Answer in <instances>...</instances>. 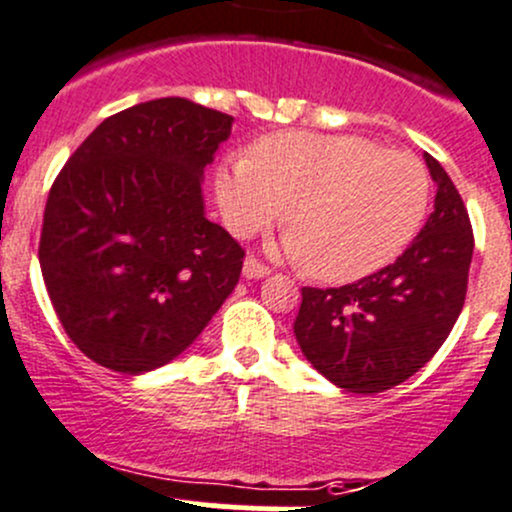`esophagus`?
Returning <instances> with one entry per match:
<instances>
[{"mask_svg":"<svg viewBox=\"0 0 512 512\" xmlns=\"http://www.w3.org/2000/svg\"><path fill=\"white\" fill-rule=\"evenodd\" d=\"M268 273H271V268L263 266V263L258 261V258L249 256V258H246V261H244V278H249V281H256V278L268 276Z\"/></svg>","mask_w":512,"mask_h":512,"instance_id":"esophagus-1","label":"esophagus"}]
</instances>
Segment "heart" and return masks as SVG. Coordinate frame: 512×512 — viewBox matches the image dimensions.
Wrapping results in <instances>:
<instances>
[{
  "label": "heart",
  "instance_id": "heart-1",
  "mask_svg": "<svg viewBox=\"0 0 512 512\" xmlns=\"http://www.w3.org/2000/svg\"><path fill=\"white\" fill-rule=\"evenodd\" d=\"M429 172L409 152L352 135L273 133L214 175L224 224L251 236L283 217V251L310 276L345 283L394 261L429 207Z\"/></svg>",
  "mask_w": 512,
  "mask_h": 512
}]
</instances>
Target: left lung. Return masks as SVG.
<instances>
[{
	"label": "left lung",
	"instance_id": "8db88e82",
	"mask_svg": "<svg viewBox=\"0 0 512 512\" xmlns=\"http://www.w3.org/2000/svg\"><path fill=\"white\" fill-rule=\"evenodd\" d=\"M434 212L409 249L340 288H303L295 340L325 379L355 394L402 384L436 355L466 300L473 231L458 189L424 152Z\"/></svg>",
	"mask_w": 512,
	"mask_h": 512
}]
</instances>
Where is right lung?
I'll return each instance as SVG.
<instances>
[{
    "instance_id": "right-lung-1",
    "label": "right lung",
    "mask_w": 512,
    "mask_h": 512,
    "mask_svg": "<svg viewBox=\"0 0 512 512\" xmlns=\"http://www.w3.org/2000/svg\"><path fill=\"white\" fill-rule=\"evenodd\" d=\"M234 118L187 98L110 115L56 177L39 263L63 330L100 367L157 370L209 325L244 249L204 217L202 179Z\"/></svg>"
}]
</instances>
